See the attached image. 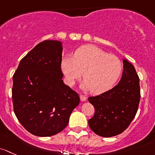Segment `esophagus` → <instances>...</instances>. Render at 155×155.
<instances>
[{
    "label": "esophagus",
    "mask_w": 155,
    "mask_h": 155,
    "mask_svg": "<svg viewBox=\"0 0 155 155\" xmlns=\"http://www.w3.org/2000/svg\"><path fill=\"white\" fill-rule=\"evenodd\" d=\"M80 98H81V100L82 101H85L86 100H87V97L85 96V95H80Z\"/></svg>",
    "instance_id": "esophagus-1"
}]
</instances>
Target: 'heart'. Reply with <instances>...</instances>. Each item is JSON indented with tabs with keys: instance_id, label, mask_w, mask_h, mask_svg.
I'll return each mask as SVG.
<instances>
[{
	"instance_id": "1",
	"label": "heart",
	"mask_w": 155,
	"mask_h": 155,
	"mask_svg": "<svg viewBox=\"0 0 155 155\" xmlns=\"http://www.w3.org/2000/svg\"><path fill=\"white\" fill-rule=\"evenodd\" d=\"M61 68L68 86H72L84 74L85 79L81 88L100 94L109 90L116 84L122 74V63L116 56L88 45L77 49L73 58L63 57Z\"/></svg>"
}]
</instances>
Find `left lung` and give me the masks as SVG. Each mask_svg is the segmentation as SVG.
<instances>
[{"mask_svg": "<svg viewBox=\"0 0 155 155\" xmlns=\"http://www.w3.org/2000/svg\"><path fill=\"white\" fill-rule=\"evenodd\" d=\"M123 68L117 85L88 98L95 108V114L88 123L98 136L110 137L120 134L136 116L140 100V79L134 67L125 59Z\"/></svg>", "mask_w": 155, "mask_h": 155, "instance_id": "left-lung-1", "label": "left lung"}]
</instances>
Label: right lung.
<instances>
[{
	"instance_id": "obj_1",
	"label": "right lung",
	"mask_w": 155,
	"mask_h": 155,
	"mask_svg": "<svg viewBox=\"0 0 155 155\" xmlns=\"http://www.w3.org/2000/svg\"><path fill=\"white\" fill-rule=\"evenodd\" d=\"M62 52L60 41H43L21 59L12 77L14 113L35 136L62 131L80 103L78 94L62 80Z\"/></svg>"
}]
</instances>
